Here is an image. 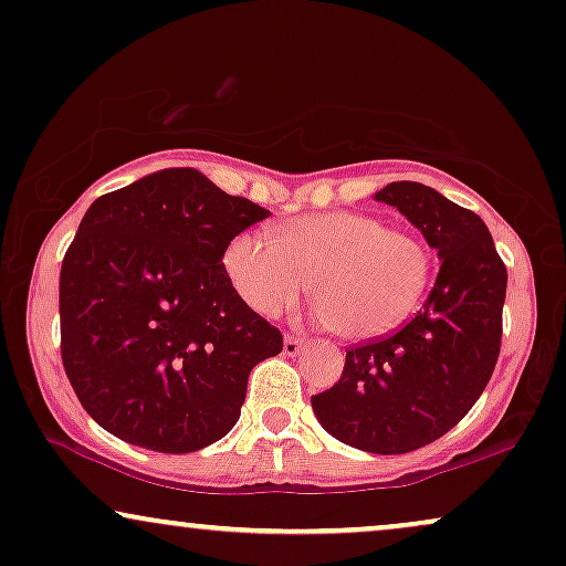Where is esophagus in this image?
<instances>
[{"label":"esophagus","instance_id":"esophagus-1","mask_svg":"<svg viewBox=\"0 0 566 566\" xmlns=\"http://www.w3.org/2000/svg\"><path fill=\"white\" fill-rule=\"evenodd\" d=\"M304 337L298 335H285L283 337V354L285 356H298L301 354V346H304Z\"/></svg>","mask_w":566,"mask_h":566}]
</instances>
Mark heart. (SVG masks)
Listing matches in <instances>:
<instances>
[{"label": "heart", "mask_w": 566, "mask_h": 566, "mask_svg": "<svg viewBox=\"0 0 566 566\" xmlns=\"http://www.w3.org/2000/svg\"><path fill=\"white\" fill-rule=\"evenodd\" d=\"M226 275L249 310L281 317L310 291L317 317L346 340L392 333L431 275L421 239L366 212L298 216L270 233L244 231L223 252Z\"/></svg>", "instance_id": "b5f03b06"}]
</instances>
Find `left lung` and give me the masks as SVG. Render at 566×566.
I'll return each mask as SVG.
<instances>
[{
    "instance_id": "8db88e82",
    "label": "left lung",
    "mask_w": 566,
    "mask_h": 566,
    "mask_svg": "<svg viewBox=\"0 0 566 566\" xmlns=\"http://www.w3.org/2000/svg\"><path fill=\"white\" fill-rule=\"evenodd\" d=\"M379 202L406 216L442 268L423 310L379 340L346 350L343 377L314 395L319 423L343 444L402 454L444 437L475 406L502 346L507 268L486 223L418 181H392Z\"/></svg>"
}]
</instances>
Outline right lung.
Here are the masks:
<instances>
[{"instance_id": "right-lung-1", "label": "right lung", "mask_w": 566, "mask_h": 566, "mask_svg": "<svg viewBox=\"0 0 566 566\" xmlns=\"http://www.w3.org/2000/svg\"><path fill=\"white\" fill-rule=\"evenodd\" d=\"M270 212L195 168L98 197L59 275L62 364L87 416L156 452L226 437L249 371L283 350L226 275L233 237Z\"/></svg>"}]
</instances>
